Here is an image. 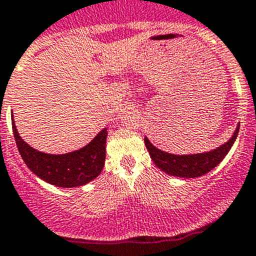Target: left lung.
I'll use <instances>...</instances> for the list:
<instances>
[{"label": "left lung", "mask_w": 256, "mask_h": 256, "mask_svg": "<svg viewBox=\"0 0 256 256\" xmlns=\"http://www.w3.org/2000/svg\"><path fill=\"white\" fill-rule=\"evenodd\" d=\"M240 124L236 128L232 138L221 145L217 149L211 150L208 152H202V154H192V155H174L169 152H163L160 149H156L152 142L145 138V146L152 156L155 166L163 172L168 173L169 176H180V178H196V176H204L210 170L218 166L221 160L230 152L231 146L235 142L236 136L238 134Z\"/></svg>", "instance_id": "1"}]
</instances>
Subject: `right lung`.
I'll use <instances>...</instances> for the list:
<instances>
[{
	"label": "right lung",
	"instance_id": "1",
	"mask_svg": "<svg viewBox=\"0 0 256 256\" xmlns=\"http://www.w3.org/2000/svg\"><path fill=\"white\" fill-rule=\"evenodd\" d=\"M12 131L18 152L26 166L45 182L56 187L72 188L87 184L98 176L106 159V128L84 148L62 155H52L38 152L20 138L15 126L14 116Z\"/></svg>",
	"mask_w": 256,
	"mask_h": 256
}]
</instances>
